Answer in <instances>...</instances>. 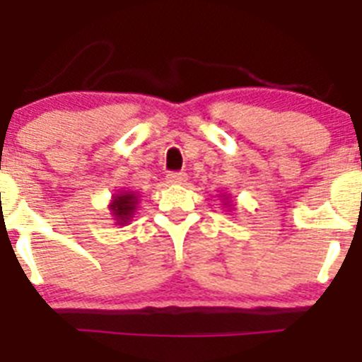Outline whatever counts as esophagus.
Instances as JSON below:
<instances>
[{"label":"esophagus","mask_w":362,"mask_h":362,"mask_svg":"<svg viewBox=\"0 0 362 362\" xmlns=\"http://www.w3.org/2000/svg\"><path fill=\"white\" fill-rule=\"evenodd\" d=\"M185 180H187V175L184 171H173V173L168 175L169 184H184Z\"/></svg>","instance_id":"34e87169"}]
</instances>
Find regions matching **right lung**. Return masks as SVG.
Wrapping results in <instances>:
<instances>
[{
    "mask_svg": "<svg viewBox=\"0 0 362 362\" xmlns=\"http://www.w3.org/2000/svg\"><path fill=\"white\" fill-rule=\"evenodd\" d=\"M135 204H136L135 194L124 193L113 198V204L110 209L113 211V214H115V218L119 220V223H126V221L132 218L133 211H135Z\"/></svg>",
    "mask_w": 362,
    "mask_h": 362,
    "instance_id": "obj_1",
    "label": "right lung"
}]
</instances>
